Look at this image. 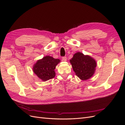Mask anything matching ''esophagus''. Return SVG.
<instances>
[{"mask_svg": "<svg viewBox=\"0 0 125 125\" xmlns=\"http://www.w3.org/2000/svg\"><path fill=\"white\" fill-rule=\"evenodd\" d=\"M62 61L66 62V61H67V57H66V56H65V57H62Z\"/></svg>", "mask_w": 125, "mask_h": 125, "instance_id": "esophagus-1", "label": "esophagus"}]
</instances>
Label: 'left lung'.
<instances>
[{
	"label": "left lung",
	"mask_w": 125,
	"mask_h": 125,
	"mask_svg": "<svg viewBox=\"0 0 125 125\" xmlns=\"http://www.w3.org/2000/svg\"><path fill=\"white\" fill-rule=\"evenodd\" d=\"M70 61L75 74L81 80L89 79L94 73L96 63L90 56L78 52Z\"/></svg>",
	"instance_id": "obj_1"
}]
</instances>
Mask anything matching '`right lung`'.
Returning a JSON list of instances; mask_svg holds the SVG:
<instances>
[{
	"label": "right lung",
	"mask_w": 125,
	"mask_h": 125,
	"mask_svg": "<svg viewBox=\"0 0 125 125\" xmlns=\"http://www.w3.org/2000/svg\"><path fill=\"white\" fill-rule=\"evenodd\" d=\"M60 62L58 59L51 56H45L38 60L33 67V71L43 81H46L55 77L56 65Z\"/></svg>",
	"instance_id": "add662e5"
}]
</instances>
